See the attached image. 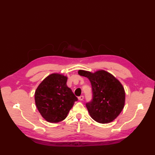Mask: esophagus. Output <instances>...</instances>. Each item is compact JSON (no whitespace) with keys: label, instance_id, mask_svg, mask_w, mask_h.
I'll use <instances>...</instances> for the list:
<instances>
[{"label":"esophagus","instance_id":"1","mask_svg":"<svg viewBox=\"0 0 155 155\" xmlns=\"http://www.w3.org/2000/svg\"><path fill=\"white\" fill-rule=\"evenodd\" d=\"M78 98L79 101H83L84 99V96H80L78 97Z\"/></svg>","mask_w":155,"mask_h":155}]
</instances>
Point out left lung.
<instances>
[{
	"label": "left lung",
	"mask_w": 155,
	"mask_h": 155,
	"mask_svg": "<svg viewBox=\"0 0 155 155\" xmlns=\"http://www.w3.org/2000/svg\"><path fill=\"white\" fill-rule=\"evenodd\" d=\"M78 74L89 79L93 99L86 104L91 118L99 123L113 121L123 109L125 103L124 87L113 74L104 70L94 73L79 70Z\"/></svg>",
	"instance_id": "1"
}]
</instances>
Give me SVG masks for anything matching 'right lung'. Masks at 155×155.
Returning <instances> with one entry per match:
<instances>
[{"label": "right lung", "instance_id": "right-lung-1", "mask_svg": "<svg viewBox=\"0 0 155 155\" xmlns=\"http://www.w3.org/2000/svg\"><path fill=\"white\" fill-rule=\"evenodd\" d=\"M67 77L58 73L48 75L38 85L35 93L37 109L49 123H58L67 117L78 101L67 85Z\"/></svg>", "mask_w": 155, "mask_h": 155}]
</instances>
